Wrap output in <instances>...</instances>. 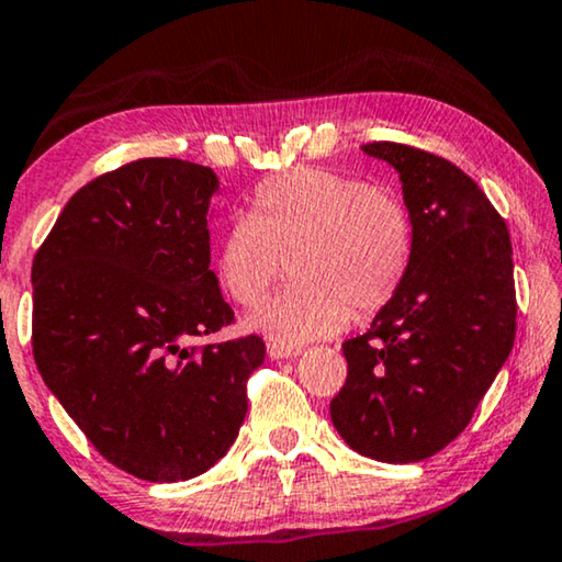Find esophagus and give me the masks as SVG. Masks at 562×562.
Returning a JSON list of instances; mask_svg holds the SVG:
<instances>
[{
    "label": "esophagus",
    "mask_w": 562,
    "mask_h": 562,
    "mask_svg": "<svg viewBox=\"0 0 562 562\" xmlns=\"http://www.w3.org/2000/svg\"><path fill=\"white\" fill-rule=\"evenodd\" d=\"M268 356H271L273 360H286V358L299 356V350L286 348V345H281V342H268Z\"/></svg>",
    "instance_id": "esophagus-1"
}]
</instances>
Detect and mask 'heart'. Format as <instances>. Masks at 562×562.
I'll use <instances>...</instances> for the list:
<instances>
[{
  "label": "heart",
  "instance_id": "heart-1",
  "mask_svg": "<svg viewBox=\"0 0 562 562\" xmlns=\"http://www.w3.org/2000/svg\"><path fill=\"white\" fill-rule=\"evenodd\" d=\"M414 258V220L404 199L356 176L294 168L260 183L248 214L220 237V286L256 306L281 279L294 283L245 319L252 333L302 345L394 302Z\"/></svg>",
  "mask_w": 562,
  "mask_h": 562
}]
</instances>
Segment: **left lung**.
<instances>
[{"mask_svg":"<svg viewBox=\"0 0 562 562\" xmlns=\"http://www.w3.org/2000/svg\"><path fill=\"white\" fill-rule=\"evenodd\" d=\"M398 171L414 220L402 291L366 335L342 342L348 379L329 417L381 463H419L450 445L486 396L517 333L509 229L471 176L404 143H368Z\"/></svg>","mask_w":562,"mask_h":562,"instance_id":"obj_1","label":"left lung"}]
</instances>
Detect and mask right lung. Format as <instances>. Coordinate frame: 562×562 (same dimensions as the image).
Returning a JSON list of instances; mask_svg holds the SVG:
<instances>
[{
	"instance_id": "1",
	"label": "right lung",
	"mask_w": 562,
	"mask_h": 562,
	"mask_svg": "<svg viewBox=\"0 0 562 562\" xmlns=\"http://www.w3.org/2000/svg\"><path fill=\"white\" fill-rule=\"evenodd\" d=\"M220 181L181 158H140L68 199L33 260V356L112 465L153 483L217 463L248 412L258 335L233 325L210 268L206 212Z\"/></svg>"
}]
</instances>
